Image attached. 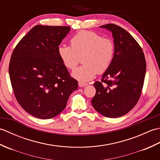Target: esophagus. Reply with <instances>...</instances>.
Returning <instances> with one entry per match:
<instances>
[{"label":"esophagus","instance_id":"1","mask_svg":"<svg viewBox=\"0 0 160 160\" xmlns=\"http://www.w3.org/2000/svg\"><path fill=\"white\" fill-rule=\"evenodd\" d=\"M78 85H79V87H85V86L88 85V84L85 83V82H78Z\"/></svg>","mask_w":160,"mask_h":160}]
</instances>
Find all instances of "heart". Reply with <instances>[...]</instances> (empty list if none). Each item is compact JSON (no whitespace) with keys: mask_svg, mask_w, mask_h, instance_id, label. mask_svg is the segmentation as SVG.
<instances>
[{"mask_svg":"<svg viewBox=\"0 0 160 160\" xmlns=\"http://www.w3.org/2000/svg\"><path fill=\"white\" fill-rule=\"evenodd\" d=\"M71 46L60 45L58 53L64 65L73 70L82 58L84 65L75 69L71 76L80 82H88L97 73L106 71L113 62L115 45L109 38L91 31H81L70 40Z\"/></svg>","mask_w":160,"mask_h":160,"instance_id":"b5f03b06","label":"heart"}]
</instances>
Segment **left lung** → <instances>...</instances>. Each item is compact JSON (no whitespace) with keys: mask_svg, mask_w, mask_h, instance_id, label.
Wrapping results in <instances>:
<instances>
[{"mask_svg":"<svg viewBox=\"0 0 160 160\" xmlns=\"http://www.w3.org/2000/svg\"><path fill=\"white\" fill-rule=\"evenodd\" d=\"M100 28L112 33L115 53L101 82L93 84L96 93L91 104L103 116L115 118L128 113L140 99L147 64L141 47L124 29L114 24Z\"/></svg>","mask_w":160,"mask_h":160,"instance_id":"obj_1","label":"left lung"}]
</instances>
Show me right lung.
I'll return each instance as SVG.
<instances>
[{
	"mask_svg": "<svg viewBox=\"0 0 160 160\" xmlns=\"http://www.w3.org/2000/svg\"><path fill=\"white\" fill-rule=\"evenodd\" d=\"M70 29L67 26L36 25L13 51L9 73L13 93L21 107L33 117H56L78 89V81L69 76L58 53Z\"/></svg>",
	"mask_w": 160,
	"mask_h": 160,
	"instance_id": "add662e5",
	"label": "right lung"
}]
</instances>
